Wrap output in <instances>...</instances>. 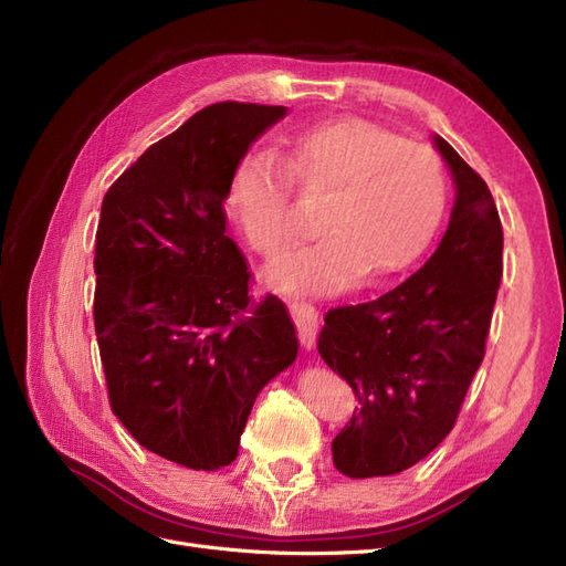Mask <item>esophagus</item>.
Instances as JSON below:
<instances>
[{"instance_id":"esophagus-1","label":"esophagus","mask_w":566,"mask_h":566,"mask_svg":"<svg viewBox=\"0 0 566 566\" xmlns=\"http://www.w3.org/2000/svg\"><path fill=\"white\" fill-rule=\"evenodd\" d=\"M287 306H290V314L295 318L302 347L312 349L316 345V335H318V310L314 304L300 302V300H293Z\"/></svg>"}]
</instances>
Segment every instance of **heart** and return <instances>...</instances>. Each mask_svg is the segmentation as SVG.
I'll list each match as a JSON object with an SVG mask.
<instances>
[{
    "label": "heart",
    "mask_w": 566,
    "mask_h": 566,
    "mask_svg": "<svg viewBox=\"0 0 566 566\" xmlns=\"http://www.w3.org/2000/svg\"><path fill=\"white\" fill-rule=\"evenodd\" d=\"M293 188L321 196L314 243L273 269L285 293L328 295L356 273L378 276L403 266L437 229L447 181L439 156L361 117L325 119L295 134L279 153L238 163L229 208L248 243L276 260L297 238Z\"/></svg>",
    "instance_id": "heart-1"
}]
</instances>
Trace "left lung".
<instances>
[{
  "label": "left lung",
  "instance_id": "8db88e82",
  "mask_svg": "<svg viewBox=\"0 0 566 566\" xmlns=\"http://www.w3.org/2000/svg\"><path fill=\"white\" fill-rule=\"evenodd\" d=\"M455 181L439 248L413 276L364 304L325 314L318 354L358 408L333 439L335 468L387 476L430 455L453 430L484 361L503 279V227L486 181L434 136Z\"/></svg>",
  "mask_w": 566,
  "mask_h": 566
}]
</instances>
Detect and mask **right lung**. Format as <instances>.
Wrapping results in <instances>:
<instances>
[{
	"label": "right lung",
	"mask_w": 566,
	"mask_h": 566,
	"mask_svg": "<svg viewBox=\"0 0 566 566\" xmlns=\"http://www.w3.org/2000/svg\"><path fill=\"white\" fill-rule=\"evenodd\" d=\"M285 113L202 108L101 205L94 325L111 408L144 449L191 470L231 465L256 394L297 358L285 304L250 300L224 212L238 163Z\"/></svg>",
	"instance_id": "right-lung-1"
}]
</instances>
